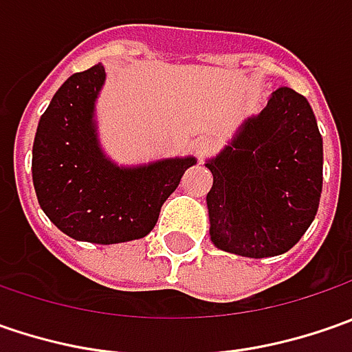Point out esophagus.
Returning <instances> with one entry per match:
<instances>
[{
	"instance_id": "1",
	"label": "esophagus",
	"mask_w": 352,
	"mask_h": 352,
	"mask_svg": "<svg viewBox=\"0 0 352 352\" xmlns=\"http://www.w3.org/2000/svg\"><path fill=\"white\" fill-rule=\"evenodd\" d=\"M213 148V139L211 137H197L194 141V151L197 156H206Z\"/></svg>"
}]
</instances>
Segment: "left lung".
Instances as JSON below:
<instances>
[{
    "label": "left lung",
    "instance_id": "left-lung-1",
    "mask_svg": "<svg viewBox=\"0 0 352 352\" xmlns=\"http://www.w3.org/2000/svg\"><path fill=\"white\" fill-rule=\"evenodd\" d=\"M206 166L211 243L249 258L290 250L316 219L323 186V141L302 94L278 88Z\"/></svg>",
    "mask_w": 352,
    "mask_h": 352
}]
</instances>
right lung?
<instances>
[{
    "instance_id": "add662e5",
    "label": "right lung",
    "mask_w": 352,
    "mask_h": 352,
    "mask_svg": "<svg viewBox=\"0 0 352 352\" xmlns=\"http://www.w3.org/2000/svg\"><path fill=\"white\" fill-rule=\"evenodd\" d=\"M103 64L72 74L43 113L33 142V184L47 217L76 241L116 245L146 236L194 156L119 166L100 146L96 100Z\"/></svg>"
}]
</instances>
